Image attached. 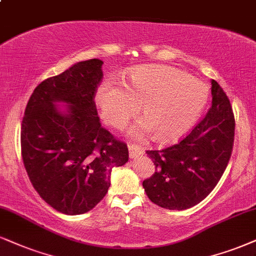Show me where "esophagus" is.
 <instances>
[{"label": "esophagus", "mask_w": 256, "mask_h": 256, "mask_svg": "<svg viewBox=\"0 0 256 256\" xmlns=\"http://www.w3.org/2000/svg\"><path fill=\"white\" fill-rule=\"evenodd\" d=\"M128 150H129V158L133 159V158H136L138 156H142L144 154V150L141 147L135 146V144H128Z\"/></svg>", "instance_id": "34e87169"}]
</instances>
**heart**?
<instances>
[{
  "instance_id": "1",
  "label": "heart",
  "mask_w": 256,
  "mask_h": 256,
  "mask_svg": "<svg viewBox=\"0 0 256 256\" xmlns=\"http://www.w3.org/2000/svg\"><path fill=\"white\" fill-rule=\"evenodd\" d=\"M209 98V89L179 68L144 65L134 68L124 85L106 80L94 100L103 118L122 128L142 104L144 118L129 129V135L144 140L152 134L160 142H173L191 130Z\"/></svg>"
}]
</instances>
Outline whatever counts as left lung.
<instances>
[{"instance_id":"left-lung-1","label":"left lung","mask_w":256,"mask_h":256,"mask_svg":"<svg viewBox=\"0 0 256 256\" xmlns=\"http://www.w3.org/2000/svg\"><path fill=\"white\" fill-rule=\"evenodd\" d=\"M211 108L179 144L162 150H147L156 172L144 180L154 204L168 210L190 209L215 188L226 168L235 121L232 106L216 80H211Z\"/></svg>"}]
</instances>
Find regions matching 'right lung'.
<instances>
[{
  "instance_id": "1",
  "label": "right lung",
  "mask_w": 256,
  "mask_h": 256,
  "mask_svg": "<svg viewBox=\"0 0 256 256\" xmlns=\"http://www.w3.org/2000/svg\"><path fill=\"white\" fill-rule=\"evenodd\" d=\"M102 65L100 59L76 62L41 82L22 120L21 153L30 180L65 215L94 209L108 192L112 170L128 162L127 144L115 140L97 115L94 98Z\"/></svg>"
}]
</instances>
